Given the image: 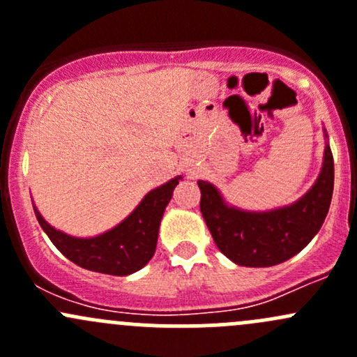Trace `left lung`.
<instances>
[{
    "mask_svg": "<svg viewBox=\"0 0 357 357\" xmlns=\"http://www.w3.org/2000/svg\"><path fill=\"white\" fill-rule=\"evenodd\" d=\"M200 211L219 250L235 264L268 268L294 257L319 231L333 193V155L325 162L316 185L290 207L271 212H243L228 207L211 183L199 181Z\"/></svg>",
    "mask_w": 357,
    "mask_h": 357,
    "instance_id": "8db88e82",
    "label": "left lung"
}]
</instances>
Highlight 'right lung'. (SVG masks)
<instances>
[{
    "label": "right lung",
    "mask_w": 357,
    "mask_h": 357,
    "mask_svg": "<svg viewBox=\"0 0 357 357\" xmlns=\"http://www.w3.org/2000/svg\"><path fill=\"white\" fill-rule=\"evenodd\" d=\"M178 183L179 178H174L160 188L152 190L128 219L95 238L68 236L52 228L36 207L34 214L53 245L68 261L89 271L126 276L142 269L155 254L160 219Z\"/></svg>",
    "instance_id": "1"
}]
</instances>
